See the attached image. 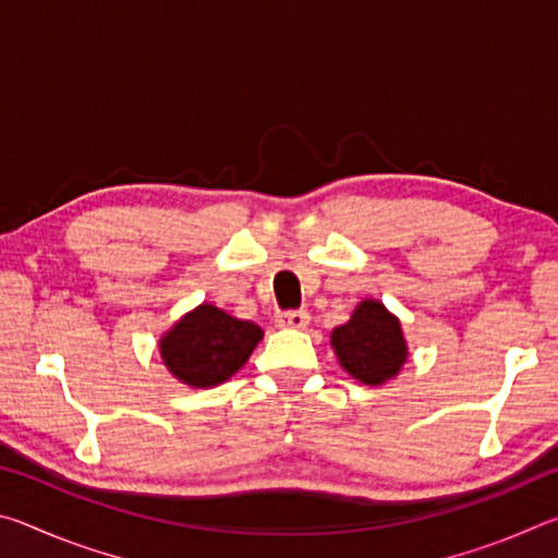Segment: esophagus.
<instances>
[{"mask_svg": "<svg viewBox=\"0 0 558 558\" xmlns=\"http://www.w3.org/2000/svg\"><path fill=\"white\" fill-rule=\"evenodd\" d=\"M276 323H278V327L302 329V327H307L310 315H307V310H286V313H280L276 317Z\"/></svg>", "mask_w": 558, "mask_h": 558, "instance_id": "esophagus-1", "label": "esophagus"}]
</instances>
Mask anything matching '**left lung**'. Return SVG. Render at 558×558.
I'll return each mask as SVG.
<instances>
[{"label": "left lung", "instance_id": "obj_1", "mask_svg": "<svg viewBox=\"0 0 558 558\" xmlns=\"http://www.w3.org/2000/svg\"><path fill=\"white\" fill-rule=\"evenodd\" d=\"M339 364L364 384H384L405 362L401 325L381 302L364 300L347 325L332 332Z\"/></svg>", "mask_w": 558, "mask_h": 558}]
</instances>
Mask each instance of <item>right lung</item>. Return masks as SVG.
Listing matches in <instances>:
<instances>
[{
    "instance_id": "1",
    "label": "right lung",
    "mask_w": 558,
    "mask_h": 558,
    "mask_svg": "<svg viewBox=\"0 0 558 558\" xmlns=\"http://www.w3.org/2000/svg\"><path fill=\"white\" fill-rule=\"evenodd\" d=\"M260 337L258 325L235 319L214 305H202L179 319L159 349L167 369L179 381L204 389L239 372Z\"/></svg>"
}]
</instances>
